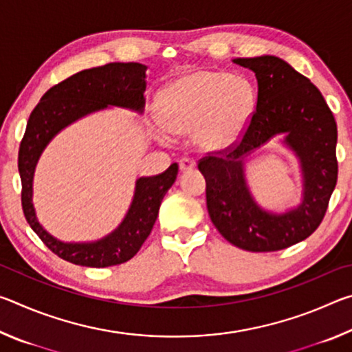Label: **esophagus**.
I'll return each mask as SVG.
<instances>
[{
	"label": "esophagus",
	"instance_id": "34e87169",
	"mask_svg": "<svg viewBox=\"0 0 352 352\" xmlns=\"http://www.w3.org/2000/svg\"><path fill=\"white\" fill-rule=\"evenodd\" d=\"M178 166H180V170H183V172L184 170H190V169L195 168V160L184 157V158L180 160V162H178Z\"/></svg>",
	"mask_w": 352,
	"mask_h": 352
}]
</instances>
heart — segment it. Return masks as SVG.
Returning <instances> with one entry per match:
<instances>
[{
	"instance_id": "obj_1",
	"label": "heart",
	"mask_w": 352,
	"mask_h": 352,
	"mask_svg": "<svg viewBox=\"0 0 352 352\" xmlns=\"http://www.w3.org/2000/svg\"><path fill=\"white\" fill-rule=\"evenodd\" d=\"M256 96L252 83L223 71H197L166 88L160 115L172 133L195 132L206 151L236 144L253 116Z\"/></svg>"
}]
</instances>
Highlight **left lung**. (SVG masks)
<instances>
[{"label": "left lung", "mask_w": 352, "mask_h": 352, "mask_svg": "<svg viewBox=\"0 0 352 352\" xmlns=\"http://www.w3.org/2000/svg\"><path fill=\"white\" fill-rule=\"evenodd\" d=\"M258 80L256 110L241 141L199 162L206 180L211 222L226 241L247 252H278L305 241L323 220L337 184V124L314 83L275 56L234 58ZM300 158L302 204L283 214L255 204L243 174V160L273 135Z\"/></svg>", "instance_id": "obj_1"}]
</instances>
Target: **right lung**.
Here are the masks:
<instances>
[{
	"label": "right lung",
	"mask_w": 352,
	"mask_h": 352,
	"mask_svg": "<svg viewBox=\"0 0 352 352\" xmlns=\"http://www.w3.org/2000/svg\"><path fill=\"white\" fill-rule=\"evenodd\" d=\"M146 65L135 62L107 63L83 69L50 88L29 116L19 151L23 212L41 242L71 264L104 269L132 259L151 234L162 200L177 178L178 164L172 163L163 174L138 178L132 205L121 225L104 239L85 243L58 241L38 223L32 205L35 166L47 142L82 116L109 105L142 113L146 104Z\"/></svg>",
	"instance_id": "1"
}]
</instances>
